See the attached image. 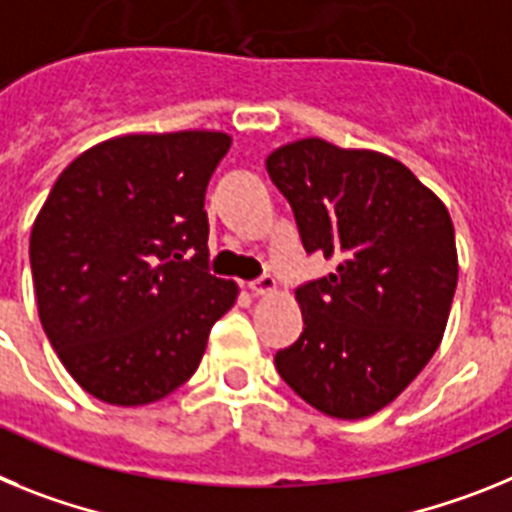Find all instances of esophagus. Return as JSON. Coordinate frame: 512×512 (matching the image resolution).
Returning a JSON list of instances; mask_svg holds the SVG:
<instances>
[{
	"instance_id": "34e87169",
	"label": "esophagus",
	"mask_w": 512,
	"mask_h": 512,
	"mask_svg": "<svg viewBox=\"0 0 512 512\" xmlns=\"http://www.w3.org/2000/svg\"><path fill=\"white\" fill-rule=\"evenodd\" d=\"M247 288H250L255 296H268V293L275 291V278H273V275H262V278L252 281Z\"/></svg>"
}]
</instances>
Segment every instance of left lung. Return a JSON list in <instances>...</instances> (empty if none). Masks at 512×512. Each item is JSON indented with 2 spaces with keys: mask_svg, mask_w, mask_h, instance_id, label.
Returning <instances> with one entry per match:
<instances>
[{
  "mask_svg": "<svg viewBox=\"0 0 512 512\" xmlns=\"http://www.w3.org/2000/svg\"><path fill=\"white\" fill-rule=\"evenodd\" d=\"M304 250L335 273L296 288L304 332L275 353L281 379L340 420L379 412L441 345L459 281L448 208L402 162L301 139L265 159Z\"/></svg>",
  "mask_w": 512,
  "mask_h": 512,
  "instance_id": "8db88e82",
  "label": "left lung"
}]
</instances>
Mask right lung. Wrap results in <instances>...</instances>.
<instances>
[{"label": "right lung", "instance_id": "right-lung-1", "mask_svg": "<svg viewBox=\"0 0 512 512\" xmlns=\"http://www.w3.org/2000/svg\"><path fill=\"white\" fill-rule=\"evenodd\" d=\"M231 146L221 131L128 133L53 182L33 231L41 324L87 394L118 407L190 379L237 283L208 273L206 188Z\"/></svg>", "mask_w": 512, "mask_h": 512}]
</instances>
